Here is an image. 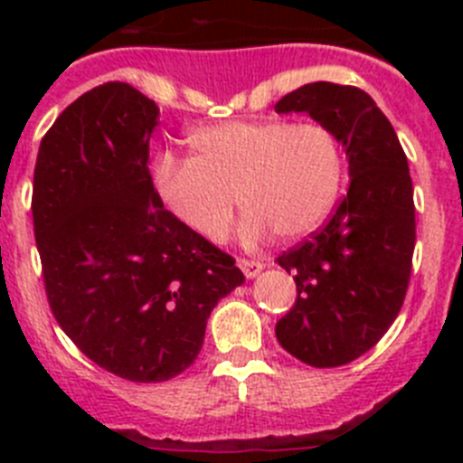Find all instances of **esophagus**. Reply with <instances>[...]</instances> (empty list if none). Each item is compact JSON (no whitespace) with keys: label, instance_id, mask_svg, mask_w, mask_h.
<instances>
[{"label":"esophagus","instance_id":"esophagus-1","mask_svg":"<svg viewBox=\"0 0 463 463\" xmlns=\"http://www.w3.org/2000/svg\"><path fill=\"white\" fill-rule=\"evenodd\" d=\"M267 267L264 261H255V260H239V269L243 271L245 278H255L261 269Z\"/></svg>","mask_w":463,"mask_h":463}]
</instances>
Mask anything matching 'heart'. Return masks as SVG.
Returning a JSON list of instances; mask_svg holds the SVG:
<instances>
[{"label": "heart", "mask_w": 463, "mask_h": 463, "mask_svg": "<svg viewBox=\"0 0 463 463\" xmlns=\"http://www.w3.org/2000/svg\"><path fill=\"white\" fill-rule=\"evenodd\" d=\"M192 159L159 155L153 183L159 199L194 234L222 239L243 208L241 239L257 243L271 232L301 239L322 224L343 183L336 137L317 125L229 120L187 137Z\"/></svg>", "instance_id": "1"}]
</instances>
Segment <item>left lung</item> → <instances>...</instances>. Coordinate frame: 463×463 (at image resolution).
I'll return each instance as SVG.
<instances>
[{
	"label": "left lung",
	"instance_id": "obj_1",
	"mask_svg": "<svg viewBox=\"0 0 463 463\" xmlns=\"http://www.w3.org/2000/svg\"><path fill=\"white\" fill-rule=\"evenodd\" d=\"M276 113H308L345 148L350 187L336 213L278 257L298 294L276 325L292 357L315 369L343 366L384 336L406 298L415 250L408 159L394 127L359 88L308 83L285 94Z\"/></svg>",
	"mask_w": 463,
	"mask_h": 463
}]
</instances>
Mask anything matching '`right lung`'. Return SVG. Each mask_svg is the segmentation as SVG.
Masks as SVG:
<instances>
[{
	"instance_id": "1",
	"label": "right lung",
	"mask_w": 463,
	"mask_h": 463,
	"mask_svg": "<svg viewBox=\"0 0 463 463\" xmlns=\"http://www.w3.org/2000/svg\"><path fill=\"white\" fill-rule=\"evenodd\" d=\"M159 109L104 83L60 113L36 155V248L55 320L85 357L132 383L183 373L220 298L245 278L159 199L148 143Z\"/></svg>"
}]
</instances>
